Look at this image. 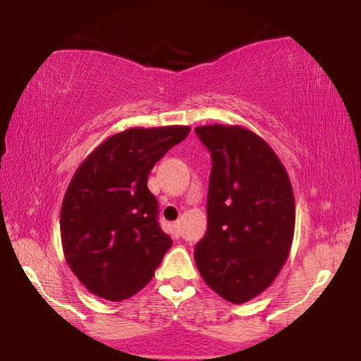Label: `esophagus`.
<instances>
[{"instance_id":"obj_1","label":"esophagus","mask_w":361,"mask_h":361,"mask_svg":"<svg viewBox=\"0 0 361 361\" xmlns=\"http://www.w3.org/2000/svg\"><path fill=\"white\" fill-rule=\"evenodd\" d=\"M172 228H174L176 235H180V221H174V224H172Z\"/></svg>"}]
</instances>
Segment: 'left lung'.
I'll return each mask as SVG.
<instances>
[{"instance_id":"8db88e82","label":"left lung","mask_w":361,"mask_h":361,"mask_svg":"<svg viewBox=\"0 0 361 361\" xmlns=\"http://www.w3.org/2000/svg\"><path fill=\"white\" fill-rule=\"evenodd\" d=\"M212 152L207 233L195 263L220 298L243 304L268 289L289 258L295 202L288 171L263 137L238 125L197 126Z\"/></svg>"}]
</instances>
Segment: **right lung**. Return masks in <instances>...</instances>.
Masks as SVG:
<instances>
[{
	"mask_svg": "<svg viewBox=\"0 0 361 361\" xmlns=\"http://www.w3.org/2000/svg\"><path fill=\"white\" fill-rule=\"evenodd\" d=\"M190 126L130 128L106 137L73 174L61 209L68 268L98 298L120 302L145 288L172 240L157 224L147 176Z\"/></svg>",
	"mask_w": 361,
	"mask_h": 361,
	"instance_id": "obj_1",
	"label": "right lung"
}]
</instances>
